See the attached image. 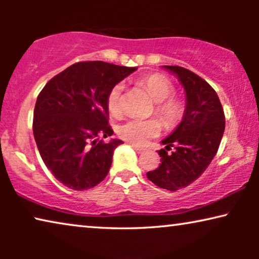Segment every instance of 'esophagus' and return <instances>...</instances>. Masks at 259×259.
<instances>
[{
  "label": "esophagus",
  "instance_id": "1",
  "mask_svg": "<svg viewBox=\"0 0 259 259\" xmlns=\"http://www.w3.org/2000/svg\"><path fill=\"white\" fill-rule=\"evenodd\" d=\"M132 147L137 151V153H139V154L143 153V152H145V148H143V147H138V146H136V145H133Z\"/></svg>",
  "mask_w": 259,
  "mask_h": 259
}]
</instances>
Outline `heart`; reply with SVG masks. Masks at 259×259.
I'll return each instance as SVG.
<instances>
[{
	"mask_svg": "<svg viewBox=\"0 0 259 259\" xmlns=\"http://www.w3.org/2000/svg\"><path fill=\"white\" fill-rule=\"evenodd\" d=\"M145 88L154 101V113L167 128H175L186 114V102L183 98L175 97V86L161 74H151L137 81ZM122 84L116 83L109 90L106 105L109 114L119 116L122 113ZM161 132V123L157 119H128L118 127L119 137L134 145H145Z\"/></svg>",
	"mask_w": 259,
	"mask_h": 259,
	"instance_id": "heart-1",
	"label": "heart"
}]
</instances>
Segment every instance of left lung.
Segmentation results:
<instances>
[{"mask_svg":"<svg viewBox=\"0 0 259 259\" xmlns=\"http://www.w3.org/2000/svg\"><path fill=\"white\" fill-rule=\"evenodd\" d=\"M186 92V114L158 151L161 164L147 178L161 189L177 191L199 178L217 153L225 130L224 109L217 93L196 73L179 66H165ZM175 147L172 154L167 151Z\"/></svg>","mask_w":259,"mask_h":259,"instance_id":"obj_1","label":"left lung"}]
</instances>
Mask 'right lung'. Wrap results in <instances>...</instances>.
I'll return each instance as SVG.
<instances>
[{
    "label": "right lung",
    "instance_id": "1",
    "mask_svg": "<svg viewBox=\"0 0 259 259\" xmlns=\"http://www.w3.org/2000/svg\"><path fill=\"white\" fill-rule=\"evenodd\" d=\"M137 68L104 61H81L52 77L38 94L33 132L53 176L72 190L97 186L108 175L113 152L122 144L111 137L106 98Z\"/></svg>",
    "mask_w": 259,
    "mask_h": 259
}]
</instances>
